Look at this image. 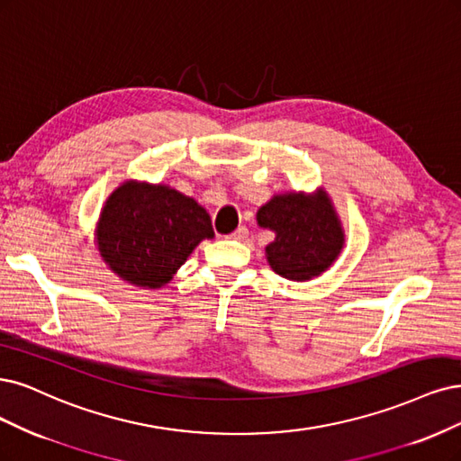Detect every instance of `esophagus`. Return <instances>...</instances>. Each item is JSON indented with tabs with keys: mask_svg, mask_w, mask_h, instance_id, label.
Returning <instances> with one entry per match:
<instances>
[{
	"mask_svg": "<svg viewBox=\"0 0 461 461\" xmlns=\"http://www.w3.org/2000/svg\"><path fill=\"white\" fill-rule=\"evenodd\" d=\"M248 236V229L246 227H238L232 234H229V238H234V240H244Z\"/></svg>",
	"mask_w": 461,
	"mask_h": 461,
	"instance_id": "esophagus-1",
	"label": "esophagus"
}]
</instances>
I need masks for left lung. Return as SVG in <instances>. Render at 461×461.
Wrapping results in <instances>:
<instances>
[{
  "label": "left lung",
  "mask_w": 461,
  "mask_h": 461,
  "mask_svg": "<svg viewBox=\"0 0 461 461\" xmlns=\"http://www.w3.org/2000/svg\"><path fill=\"white\" fill-rule=\"evenodd\" d=\"M258 223L276 232L267 246L273 271L288 280L319 276L339 256L343 230L333 205L324 193L316 196H275L258 212Z\"/></svg>",
  "instance_id": "left-lung-1"
}]
</instances>
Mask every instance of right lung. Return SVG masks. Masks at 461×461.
<instances>
[{"label": "right lung", "instance_id": "1", "mask_svg": "<svg viewBox=\"0 0 461 461\" xmlns=\"http://www.w3.org/2000/svg\"><path fill=\"white\" fill-rule=\"evenodd\" d=\"M203 238H213L212 219L196 200L135 181L110 194L97 227L104 263L142 288L169 282Z\"/></svg>", "mask_w": 461, "mask_h": 461}]
</instances>
